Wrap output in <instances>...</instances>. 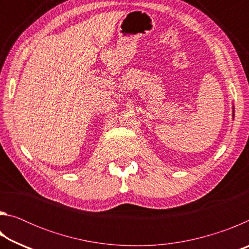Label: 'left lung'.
<instances>
[{
	"label": "left lung",
	"instance_id": "8db88e82",
	"mask_svg": "<svg viewBox=\"0 0 249 249\" xmlns=\"http://www.w3.org/2000/svg\"><path fill=\"white\" fill-rule=\"evenodd\" d=\"M233 117H234V108H233Z\"/></svg>",
	"mask_w": 249,
	"mask_h": 249
}]
</instances>
